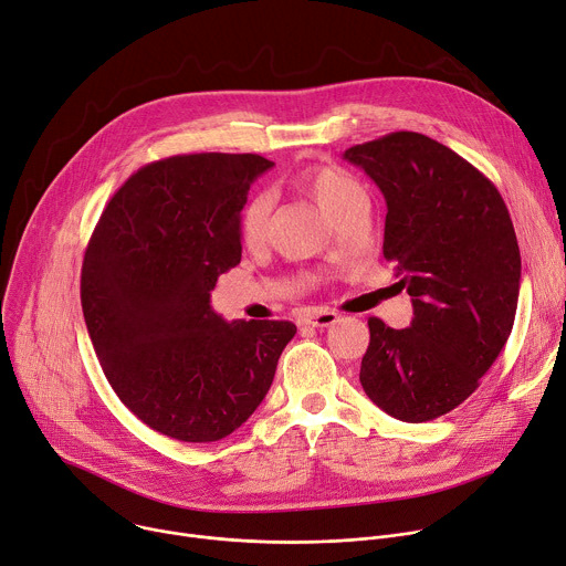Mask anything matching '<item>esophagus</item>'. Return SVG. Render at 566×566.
Wrapping results in <instances>:
<instances>
[{
  "mask_svg": "<svg viewBox=\"0 0 566 566\" xmlns=\"http://www.w3.org/2000/svg\"><path fill=\"white\" fill-rule=\"evenodd\" d=\"M337 319H339L337 313L322 311V308H315V311H308V313L301 315V324H306V326H331Z\"/></svg>",
  "mask_w": 566,
  "mask_h": 566,
  "instance_id": "34e87169",
  "label": "esophagus"
}]
</instances>
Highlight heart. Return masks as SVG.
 Here are the masks:
<instances>
[{
	"label": "heart",
	"mask_w": 566,
	"mask_h": 566,
	"mask_svg": "<svg viewBox=\"0 0 566 566\" xmlns=\"http://www.w3.org/2000/svg\"><path fill=\"white\" fill-rule=\"evenodd\" d=\"M294 186L308 195L319 210L337 224L342 217L365 203L363 186L352 177L349 171L337 165H311L301 169L294 177ZM272 220V199L260 192L251 197L240 212V240L247 249H258L268 242Z\"/></svg>",
	"instance_id": "b5f03b06"
}]
</instances>
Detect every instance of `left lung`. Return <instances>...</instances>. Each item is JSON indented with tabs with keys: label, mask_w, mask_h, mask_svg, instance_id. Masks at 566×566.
I'll use <instances>...</instances> for the list:
<instances>
[{
	"label": "left lung",
	"mask_w": 566,
	"mask_h": 566,
	"mask_svg": "<svg viewBox=\"0 0 566 566\" xmlns=\"http://www.w3.org/2000/svg\"><path fill=\"white\" fill-rule=\"evenodd\" d=\"M344 158L385 197L382 255L415 308L401 331L369 317L363 389L401 421L438 419L475 392L512 333L521 255L507 206L481 169L415 132Z\"/></svg>",
	"instance_id": "1"
}]
</instances>
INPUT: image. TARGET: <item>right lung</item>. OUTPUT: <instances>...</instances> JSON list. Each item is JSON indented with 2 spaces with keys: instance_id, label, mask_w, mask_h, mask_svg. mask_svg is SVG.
Wrapping results in <instances>:
<instances>
[{
  "instance_id": "add662e5",
  "label": "right lung",
  "mask_w": 566,
  "mask_h": 566,
  "mask_svg": "<svg viewBox=\"0 0 566 566\" xmlns=\"http://www.w3.org/2000/svg\"><path fill=\"white\" fill-rule=\"evenodd\" d=\"M258 154H186L140 167L106 203L81 268V306L119 401L179 442H217L265 399L292 322H224L217 276L242 258Z\"/></svg>"
}]
</instances>
